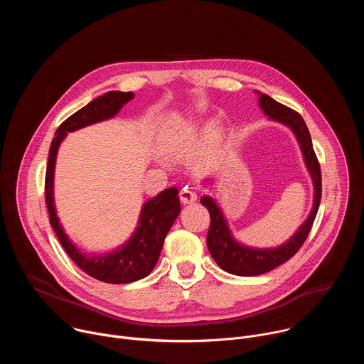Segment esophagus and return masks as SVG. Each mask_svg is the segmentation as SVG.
Here are the masks:
<instances>
[{"label":"esophagus","mask_w":364,"mask_h":364,"mask_svg":"<svg viewBox=\"0 0 364 364\" xmlns=\"http://www.w3.org/2000/svg\"><path fill=\"white\" fill-rule=\"evenodd\" d=\"M180 200L183 204H193L197 200V193L190 187H184L180 191Z\"/></svg>","instance_id":"obj_1"}]
</instances>
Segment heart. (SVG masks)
<instances>
[{
    "mask_svg": "<svg viewBox=\"0 0 364 364\" xmlns=\"http://www.w3.org/2000/svg\"><path fill=\"white\" fill-rule=\"evenodd\" d=\"M216 135H218V131H216L215 128H213V129H210V136H212V138H215Z\"/></svg>",
    "mask_w": 364,
    "mask_h": 364,
    "instance_id": "b5f03b06",
    "label": "heart"
}]
</instances>
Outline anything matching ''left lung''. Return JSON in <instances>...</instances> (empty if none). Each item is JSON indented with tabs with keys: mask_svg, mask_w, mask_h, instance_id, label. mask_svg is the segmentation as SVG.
<instances>
[{
	"mask_svg": "<svg viewBox=\"0 0 364 364\" xmlns=\"http://www.w3.org/2000/svg\"><path fill=\"white\" fill-rule=\"evenodd\" d=\"M259 107H261V109L265 115H268L269 119L287 125L296 136V141L302 151L304 163L311 178H313L314 203L306 220L291 236V239L277 247L261 249L239 243L233 237L228 220L225 219V215L215 198L210 196H203L200 203L207 207V210L210 213V228L205 239L207 247H209L212 257L222 269L239 277H256L267 274L291 259L299 250L311 228H313L321 201L320 163L317 160V155L313 148V141H311L309 131L302 117L291 108L281 105L279 102L265 93H259Z\"/></svg>",
	"mask_w": 364,
	"mask_h": 364,
	"instance_id": "1",
	"label": "left lung"
}]
</instances>
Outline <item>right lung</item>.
<instances>
[{"label": "right lung", "mask_w": 364, "mask_h": 364, "mask_svg": "<svg viewBox=\"0 0 364 364\" xmlns=\"http://www.w3.org/2000/svg\"><path fill=\"white\" fill-rule=\"evenodd\" d=\"M131 99H134L132 92L111 90L93 99L86 107L69 117L58 128L56 136L51 141L46 170L44 190L51 228L68 255L72 257V261L92 278L107 284H129L138 281L149 275L154 267L157 265L164 239L181 212L178 190L170 187L144 203L138 226L125 245L111 253L90 255L80 252L76 245L72 243L59 222L53 197L55 166L60 142L68 132L114 118Z\"/></svg>", "instance_id": "1"}]
</instances>
